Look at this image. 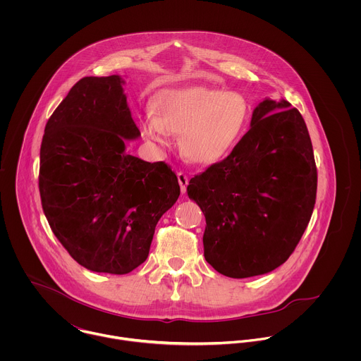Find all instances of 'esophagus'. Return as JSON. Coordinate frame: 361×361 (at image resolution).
Masks as SVG:
<instances>
[{
    "label": "esophagus",
    "instance_id": "34e87169",
    "mask_svg": "<svg viewBox=\"0 0 361 361\" xmlns=\"http://www.w3.org/2000/svg\"><path fill=\"white\" fill-rule=\"evenodd\" d=\"M178 180H179L182 193H186V188H188V185H189V178H188V175L183 173V172H178Z\"/></svg>",
    "mask_w": 361,
    "mask_h": 361
}]
</instances>
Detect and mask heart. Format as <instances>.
Here are the masks:
<instances>
[{
	"mask_svg": "<svg viewBox=\"0 0 361 361\" xmlns=\"http://www.w3.org/2000/svg\"><path fill=\"white\" fill-rule=\"evenodd\" d=\"M153 112L143 116V135L165 143L166 132L179 135L183 157L199 165H211L231 154L246 133L250 108L236 92L193 86L159 93Z\"/></svg>",
	"mask_w": 361,
	"mask_h": 361,
	"instance_id": "b5f03b06",
	"label": "heart"
}]
</instances>
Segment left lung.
<instances>
[{
    "instance_id": "1",
    "label": "left lung",
    "mask_w": 361,
    "mask_h": 361,
    "mask_svg": "<svg viewBox=\"0 0 361 361\" xmlns=\"http://www.w3.org/2000/svg\"><path fill=\"white\" fill-rule=\"evenodd\" d=\"M317 168L306 122L286 100L264 99L233 152L188 185L206 216V261L229 278L282 265L315 204Z\"/></svg>"
}]
</instances>
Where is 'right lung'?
<instances>
[{
	"mask_svg": "<svg viewBox=\"0 0 361 361\" xmlns=\"http://www.w3.org/2000/svg\"><path fill=\"white\" fill-rule=\"evenodd\" d=\"M118 75L80 79L52 112L39 189L54 235L94 272L123 275L146 261L159 218L180 195L162 161L128 154L140 136Z\"/></svg>",
	"mask_w": 361,
	"mask_h": 361,
	"instance_id": "add662e5",
	"label": "right lung"
}]
</instances>
